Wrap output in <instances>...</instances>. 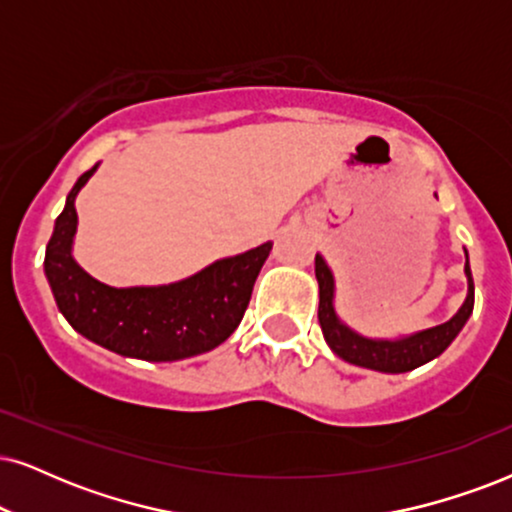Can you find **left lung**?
Masks as SVG:
<instances>
[{
	"label": "left lung",
	"instance_id": "obj_1",
	"mask_svg": "<svg viewBox=\"0 0 512 512\" xmlns=\"http://www.w3.org/2000/svg\"><path fill=\"white\" fill-rule=\"evenodd\" d=\"M465 274H468V297H465L463 307L451 321L442 326L430 328L418 335H411L406 340H368L361 335L352 333L345 323L338 321L333 309V274L323 257L316 255V281H319V323L323 338L338 357L349 364H357L364 368L383 373H406L413 368L428 364L430 359L439 357L451 340L456 338L458 331L465 326L468 316L472 314V304H475V283H472L468 252H465Z\"/></svg>",
	"mask_w": 512,
	"mask_h": 512
}]
</instances>
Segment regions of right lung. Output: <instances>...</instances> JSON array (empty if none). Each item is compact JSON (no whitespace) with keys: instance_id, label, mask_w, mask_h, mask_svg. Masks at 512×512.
<instances>
[{"instance_id":"add662e5","label":"right lung","mask_w":512,"mask_h":512,"mask_svg":"<svg viewBox=\"0 0 512 512\" xmlns=\"http://www.w3.org/2000/svg\"><path fill=\"white\" fill-rule=\"evenodd\" d=\"M94 170L84 172L68 193L44 255V274L61 314L84 338L132 359L177 361L222 345L248 309L271 243L219 260L172 286H106L77 267L70 255L77 226L75 196Z\"/></svg>"}]
</instances>
